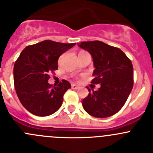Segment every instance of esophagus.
Masks as SVG:
<instances>
[{"instance_id": "obj_1", "label": "esophagus", "mask_w": 153, "mask_h": 153, "mask_svg": "<svg viewBox=\"0 0 153 153\" xmlns=\"http://www.w3.org/2000/svg\"><path fill=\"white\" fill-rule=\"evenodd\" d=\"M71 87H72L73 89H79V86H76V85H75V84H72V85H71Z\"/></svg>"}]
</instances>
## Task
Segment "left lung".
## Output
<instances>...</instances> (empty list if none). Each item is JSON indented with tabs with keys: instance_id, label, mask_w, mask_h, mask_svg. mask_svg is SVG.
Masks as SVG:
<instances>
[{
	"instance_id": "left-lung-1",
	"label": "left lung",
	"mask_w": 153,
	"mask_h": 153,
	"mask_svg": "<svg viewBox=\"0 0 153 153\" xmlns=\"http://www.w3.org/2000/svg\"><path fill=\"white\" fill-rule=\"evenodd\" d=\"M78 45L91 54L95 71L93 84H101L82 100V107L96 117H108L118 112L125 104L134 86L132 62L120 48L100 41L82 42Z\"/></svg>"
}]
</instances>
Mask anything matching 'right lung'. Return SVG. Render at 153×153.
Returning <instances> with one entry per match:
<instances>
[{
    "instance_id": "1",
    "label": "right lung",
    "mask_w": 153,
    "mask_h": 153,
    "mask_svg": "<svg viewBox=\"0 0 153 153\" xmlns=\"http://www.w3.org/2000/svg\"><path fill=\"white\" fill-rule=\"evenodd\" d=\"M75 45L45 40L27 46L19 54L13 67L14 86L21 104L30 113L45 117L61 108L71 83L62 79L53 86L48 80L58 68L60 56Z\"/></svg>"
}]
</instances>
